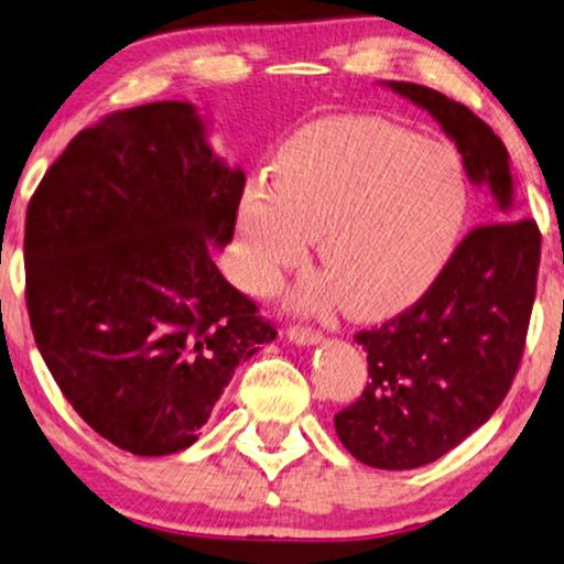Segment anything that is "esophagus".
<instances>
[{
  "label": "esophagus",
  "instance_id": "1",
  "mask_svg": "<svg viewBox=\"0 0 564 564\" xmlns=\"http://www.w3.org/2000/svg\"><path fill=\"white\" fill-rule=\"evenodd\" d=\"M286 337H289L291 343H296V345H306V348H310V345H317L322 340V335L317 333V329L296 327V325L286 329Z\"/></svg>",
  "mask_w": 564,
  "mask_h": 564
}]
</instances>
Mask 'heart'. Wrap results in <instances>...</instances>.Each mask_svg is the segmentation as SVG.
Listing matches in <instances>:
<instances>
[{
    "mask_svg": "<svg viewBox=\"0 0 564 564\" xmlns=\"http://www.w3.org/2000/svg\"><path fill=\"white\" fill-rule=\"evenodd\" d=\"M469 183L454 149L371 116L322 118L296 131L237 206L242 281L270 291L317 235L325 273L299 302L384 319L423 299L459 245Z\"/></svg>",
    "mask_w": 564,
    "mask_h": 564,
    "instance_id": "b5f03b06",
    "label": "heart"
}]
</instances>
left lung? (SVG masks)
Returning <instances> with one entry per match:
<instances>
[{"mask_svg":"<svg viewBox=\"0 0 564 564\" xmlns=\"http://www.w3.org/2000/svg\"><path fill=\"white\" fill-rule=\"evenodd\" d=\"M384 85L431 112L500 219L462 239L412 310L356 335L369 384L335 415L337 438L358 462L397 471L441 459L506 400L527 345L542 235L516 219L508 149L482 118L431 87Z\"/></svg>","mask_w":564,"mask_h":564,"instance_id":"left-lung-1","label":"left lung"}]
</instances>
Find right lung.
I'll return each instance as SVG.
<instances>
[{
  "instance_id": "obj_1",
  "label": "right lung",
  "mask_w": 564,
  "mask_h": 564,
  "mask_svg": "<svg viewBox=\"0 0 564 564\" xmlns=\"http://www.w3.org/2000/svg\"><path fill=\"white\" fill-rule=\"evenodd\" d=\"M245 172L191 102L79 131L28 206L35 345L85 423L137 456L193 446L242 360L275 340L214 262Z\"/></svg>"
}]
</instances>
